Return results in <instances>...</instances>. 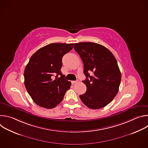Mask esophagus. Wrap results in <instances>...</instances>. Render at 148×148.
I'll return each instance as SVG.
<instances>
[{
  "label": "esophagus",
  "mask_w": 148,
  "mask_h": 148,
  "mask_svg": "<svg viewBox=\"0 0 148 148\" xmlns=\"http://www.w3.org/2000/svg\"><path fill=\"white\" fill-rule=\"evenodd\" d=\"M77 82H78V81H72L71 83L72 84H76V83H77Z\"/></svg>",
  "instance_id": "1"
}]
</instances>
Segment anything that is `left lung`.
Masks as SVG:
<instances>
[{
	"mask_svg": "<svg viewBox=\"0 0 148 148\" xmlns=\"http://www.w3.org/2000/svg\"><path fill=\"white\" fill-rule=\"evenodd\" d=\"M74 48L84 64L87 91L79 95L82 102L93 110L102 108L116 95L121 74L113 54L105 47L91 42L75 43Z\"/></svg>",
	"mask_w": 148,
	"mask_h": 148,
	"instance_id": "obj_1",
	"label": "left lung"
}]
</instances>
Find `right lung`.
Masks as SVG:
<instances>
[{
	"instance_id": "add662e5",
	"label": "right lung",
	"mask_w": 148,
	"mask_h": 148,
	"mask_svg": "<svg viewBox=\"0 0 148 148\" xmlns=\"http://www.w3.org/2000/svg\"><path fill=\"white\" fill-rule=\"evenodd\" d=\"M73 43H51L38 49L26 66L25 86L38 106L51 109L63 99L71 83L61 72L62 58L73 48Z\"/></svg>"
}]
</instances>
